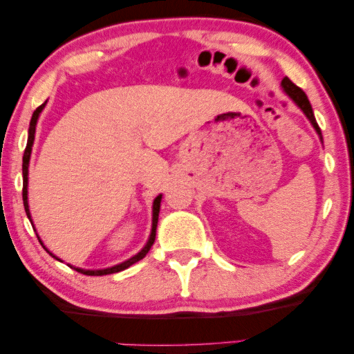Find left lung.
I'll return each mask as SVG.
<instances>
[{"label":"left lung","instance_id":"obj_1","mask_svg":"<svg viewBox=\"0 0 354 354\" xmlns=\"http://www.w3.org/2000/svg\"><path fill=\"white\" fill-rule=\"evenodd\" d=\"M282 89H283V92H286V94L292 98V100L297 103V105L303 109V113L306 114V118H308L309 120H310V124L314 125V129H315V131L318 133V136H320V139H322V130H320V127H318V124H317V120H315V115H314V111H312V106H310V103H309V100H308V95L304 94V91L301 89V88H298L297 84L295 83H292L290 80H288L287 77L282 80Z\"/></svg>","mask_w":354,"mask_h":354}]
</instances>
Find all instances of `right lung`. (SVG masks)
<instances>
[{
  "instance_id": "add662e5",
  "label": "right lung",
  "mask_w": 354,
  "mask_h": 354,
  "mask_svg": "<svg viewBox=\"0 0 354 354\" xmlns=\"http://www.w3.org/2000/svg\"><path fill=\"white\" fill-rule=\"evenodd\" d=\"M46 103V102H45ZM45 103H42L36 111L32 113V118H31V122H30V130H28V144H26V149H25V153H23V205H25V212L28 218H30L31 221V215H30V205H28V166H30V156H31V150H32V142H34V133H36V125H37V119H39V114L42 113V109L45 106ZM160 202H161V194L156 196L155 201H153V207H152V232H150V236H149V241L147 245L144 246L141 251H139L136 256H133L131 259L125 260V262L119 263V265H114L111 268H106V270H81V268H71L77 270L78 273L81 274H86V276H103V274H113V273H119V271L127 270L129 266H131L133 263L139 262V260L146 257V254L149 252V249L152 248L153 241H155V235H156V224H158V213H160ZM39 239V236H37ZM40 241V240H39ZM40 245H42V241H40ZM45 248V246H44ZM46 252H50L48 249L45 248ZM50 256H53V254L50 252ZM55 259H57L56 256H53ZM59 260V259H57Z\"/></svg>"
}]
</instances>
